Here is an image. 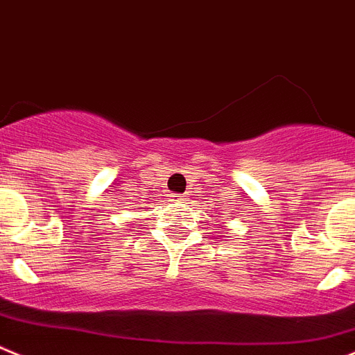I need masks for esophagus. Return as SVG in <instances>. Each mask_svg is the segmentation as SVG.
Wrapping results in <instances>:
<instances>
[{
    "label": "esophagus",
    "instance_id": "esophagus-1",
    "mask_svg": "<svg viewBox=\"0 0 355 355\" xmlns=\"http://www.w3.org/2000/svg\"><path fill=\"white\" fill-rule=\"evenodd\" d=\"M175 198V201H182V200H185V196H173Z\"/></svg>",
    "mask_w": 355,
    "mask_h": 355
}]
</instances>
